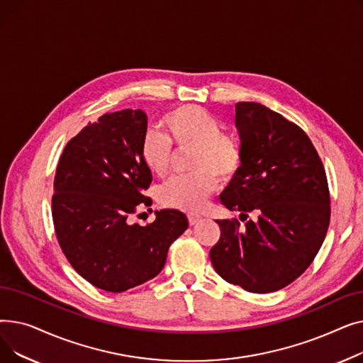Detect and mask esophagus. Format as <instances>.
<instances>
[{
  "instance_id": "esophagus-1",
  "label": "esophagus",
  "mask_w": 363,
  "mask_h": 363,
  "mask_svg": "<svg viewBox=\"0 0 363 363\" xmlns=\"http://www.w3.org/2000/svg\"><path fill=\"white\" fill-rule=\"evenodd\" d=\"M186 218H188V222H189V225H194V223H197V222L201 219V216H200V215H197V213H193V212L186 213Z\"/></svg>"
}]
</instances>
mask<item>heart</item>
Returning <instances> with one entry per match:
<instances>
[{
  "label": "heart",
  "instance_id": "1",
  "mask_svg": "<svg viewBox=\"0 0 363 363\" xmlns=\"http://www.w3.org/2000/svg\"><path fill=\"white\" fill-rule=\"evenodd\" d=\"M164 133L148 130L141 143V159L152 175H167L174 145L178 151L193 150L194 174L170 179L160 191V201L172 208H201L220 179H231L241 167L242 150L238 138L222 130L212 111L196 104L170 110L162 121Z\"/></svg>",
  "mask_w": 363,
  "mask_h": 363
}]
</instances>
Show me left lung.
I'll use <instances>...</instances> for the list:
<instances>
[{
	"mask_svg": "<svg viewBox=\"0 0 363 363\" xmlns=\"http://www.w3.org/2000/svg\"><path fill=\"white\" fill-rule=\"evenodd\" d=\"M242 163L220 194L222 204L241 213L216 220L212 247L215 271L250 293L287 287L309 268L325 240L331 199L325 169L298 125L259 103H237Z\"/></svg>",
	"mask_w": 363,
	"mask_h": 363,
	"instance_id": "left-lung-1",
	"label": "left lung"
}]
</instances>
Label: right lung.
<instances>
[{
	"instance_id": "1",
	"label": "right lung",
	"mask_w": 363,
	"mask_h": 363,
	"mask_svg": "<svg viewBox=\"0 0 363 363\" xmlns=\"http://www.w3.org/2000/svg\"><path fill=\"white\" fill-rule=\"evenodd\" d=\"M147 116L140 108L106 113L65 147L51 212L57 241L72 268L94 287L122 293L155 278L170 244L188 228L174 208L156 220L129 223L152 177L141 159Z\"/></svg>"
}]
</instances>
